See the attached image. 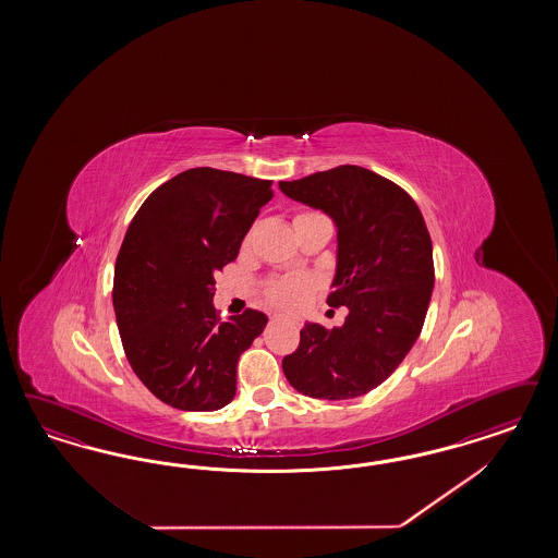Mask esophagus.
I'll use <instances>...</instances> for the list:
<instances>
[{"label":"esophagus","mask_w":558,"mask_h":558,"mask_svg":"<svg viewBox=\"0 0 558 558\" xmlns=\"http://www.w3.org/2000/svg\"><path fill=\"white\" fill-rule=\"evenodd\" d=\"M274 319H276V317H274Z\"/></svg>","instance_id":"34e87169"}]
</instances>
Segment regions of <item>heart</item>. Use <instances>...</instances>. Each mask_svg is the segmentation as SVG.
Returning <instances> with one entry per match:
<instances>
[{"mask_svg":"<svg viewBox=\"0 0 558 558\" xmlns=\"http://www.w3.org/2000/svg\"><path fill=\"white\" fill-rule=\"evenodd\" d=\"M311 217H319V213L313 210H303L294 215V222L299 220L311 219ZM313 278L308 276H284V278H276L266 287V299L276 306L282 308H296L304 303V299L308 296L311 288H313Z\"/></svg>","mask_w":558,"mask_h":558,"instance_id":"heart-1","label":"heart"}]
</instances>
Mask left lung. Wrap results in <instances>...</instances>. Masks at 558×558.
I'll return each instance as SVG.
<instances>
[{"label": "left lung", "instance_id": "left-lung-1", "mask_svg": "<svg viewBox=\"0 0 558 558\" xmlns=\"http://www.w3.org/2000/svg\"><path fill=\"white\" fill-rule=\"evenodd\" d=\"M280 190L319 208L338 227L329 306H348L341 327L304 323L284 355L288 383L313 399H354L389 378L422 333L434 290V252L422 210L403 187L357 166L317 171Z\"/></svg>", "mask_w": 558, "mask_h": 558}]
</instances>
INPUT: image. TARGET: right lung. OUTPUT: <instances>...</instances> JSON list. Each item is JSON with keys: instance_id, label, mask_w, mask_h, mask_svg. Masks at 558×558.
<instances>
[{"instance_id": "1", "label": "right lung", "mask_w": 558, "mask_h": 558, "mask_svg": "<svg viewBox=\"0 0 558 558\" xmlns=\"http://www.w3.org/2000/svg\"><path fill=\"white\" fill-rule=\"evenodd\" d=\"M270 180L222 169L178 173L136 210L114 266L112 303L129 364L166 405L217 411L236 390V360L268 317L220 323L215 276L239 254Z\"/></svg>"}]
</instances>
